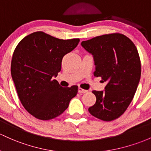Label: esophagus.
Listing matches in <instances>:
<instances>
[{
	"label": "esophagus",
	"mask_w": 151,
	"mask_h": 151,
	"mask_svg": "<svg viewBox=\"0 0 151 151\" xmlns=\"http://www.w3.org/2000/svg\"><path fill=\"white\" fill-rule=\"evenodd\" d=\"M86 92H87V91L85 90V89H83L81 88H80V87L78 88V93H86Z\"/></svg>",
	"instance_id": "obj_1"
}]
</instances>
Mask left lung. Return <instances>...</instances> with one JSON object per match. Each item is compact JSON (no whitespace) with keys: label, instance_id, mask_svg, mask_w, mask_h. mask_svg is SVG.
<instances>
[{"label":"left lung","instance_id":"8db88e82","mask_svg":"<svg viewBox=\"0 0 151 151\" xmlns=\"http://www.w3.org/2000/svg\"><path fill=\"white\" fill-rule=\"evenodd\" d=\"M81 45L93 55V75L107 83L104 91H92L96 101L88 111L101 120H114L129 106L140 81L141 64L137 48L119 33L96 37L83 41Z\"/></svg>","mask_w":151,"mask_h":151}]
</instances>
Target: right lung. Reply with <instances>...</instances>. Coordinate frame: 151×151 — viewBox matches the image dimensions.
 <instances>
[{
  "mask_svg": "<svg viewBox=\"0 0 151 151\" xmlns=\"http://www.w3.org/2000/svg\"><path fill=\"white\" fill-rule=\"evenodd\" d=\"M80 40H60L43 32L22 39L13 54L11 73L21 103L41 120L54 119L68 107L78 86L63 88L53 77L61 70L63 57Z\"/></svg>",
  "mask_w": 151,
  "mask_h": 151,
  "instance_id": "1",
  "label": "right lung"
}]
</instances>
